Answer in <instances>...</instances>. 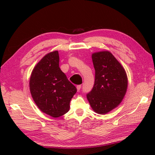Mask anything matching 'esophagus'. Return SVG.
<instances>
[{
    "instance_id": "34e87169",
    "label": "esophagus",
    "mask_w": 155,
    "mask_h": 155,
    "mask_svg": "<svg viewBox=\"0 0 155 155\" xmlns=\"http://www.w3.org/2000/svg\"><path fill=\"white\" fill-rule=\"evenodd\" d=\"M81 85H78V86L77 87V91H79L81 90Z\"/></svg>"
}]
</instances>
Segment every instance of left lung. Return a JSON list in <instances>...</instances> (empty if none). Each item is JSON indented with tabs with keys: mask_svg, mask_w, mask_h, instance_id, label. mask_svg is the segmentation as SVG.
Instances as JSON below:
<instances>
[{
	"mask_svg": "<svg viewBox=\"0 0 155 155\" xmlns=\"http://www.w3.org/2000/svg\"><path fill=\"white\" fill-rule=\"evenodd\" d=\"M95 70L93 88L87 95L95 113L104 114L114 109L124 98L128 87V78L124 67L110 51L92 54Z\"/></svg>",
	"mask_w": 155,
	"mask_h": 155,
	"instance_id": "left-lung-1",
	"label": "left lung"
}]
</instances>
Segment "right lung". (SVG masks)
<instances>
[{
	"label": "right lung",
	"instance_id": "obj_1",
	"mask_svg": "<svg viewBox=\"0 0 155 155\" xmlns=\"http://www.w3.org/2000/svg\"><path fill=\"white\" fill-rule=\"evenodd\" d=\"M30 92L36 105L43 113L60 117L70 108L77 88L59 67L58 51L48 52L35 65L29 81Z\"/></svg>",
	"mask_w": 155,
	"mask_h": 155
}]
</instances>
